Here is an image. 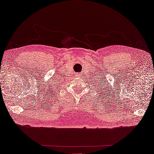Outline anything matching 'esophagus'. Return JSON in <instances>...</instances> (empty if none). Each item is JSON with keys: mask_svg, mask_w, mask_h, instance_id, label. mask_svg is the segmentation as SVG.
<instances>
[{"mask_svg": "<svg viewBox=\"0 0 154 154\" xmlns=\"http://www.w3.org/2000/svg\"><path fill=\"white\" fill-rule=\"evenodd\" d=\"M82 73H78V74H77L76 75V77H77V78H82Z\"/></svg>", "mask_w": 154, "mask_h": 154, "instance_id": "34e87169", "label": "esophagus"}]
</instances>
